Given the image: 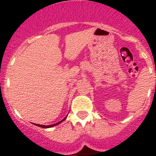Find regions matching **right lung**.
Listing matches in <instances>:
<instances>
[{
	"mask_svg": "<svg viewBox=\"0 0 156 156\" xmlns=\"http://www.w3.org/2000/svg\"><path fill=\"white\" fill-rule=\"evenodd\" d=\"M66 117H67V115H66V117H65L64 119H62L61 121H59L58 122H57V123H55V124H52V125H48V126H45V125H40V124H36V123H34V125H36V126H40V127H42V128H50V127H53V126H56V125H58L59 123H61L62 122H63V121L65 120V119H66Z\"/></svg>",
	"mask_w": 156,
	"mask_h": 156,
	"instance_id": "add662e5",
	"label": "right lung"
}]
</instances>
